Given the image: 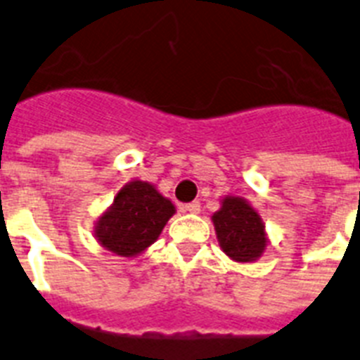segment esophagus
<instances>
[{"instance_id": "34e87169", "label": "esophagus", "mask_w": 360, "mask_h": 360, "mask_svg": "<svg viewBox=\"0 0 360 360\" xmlns=\"http://www.w3.org/2000/svg\"><path fill=\"white\" fill-rule=\"evenodd\" d=\"M181 210L188 212V214H199V212H201V202L193 201L188 202V205H183L181 206Z\"/></svg>"}]
</instances>
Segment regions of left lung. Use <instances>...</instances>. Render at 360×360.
<instances>
[{
  "label": "left lung",
  "mask_w": 360,
  "mask_h": 360,
  "mask_svg": "<svg viewBox=\"0 0 360 360\" xmlns=\"http://www.w3.org/2000/svg\"><path fill=\"white\" fill-rule=\"evenodd\" d=\"M219 246L236 262L257 261L266 250L264 223L246 199L228 195L212 215Z\"/></svg>",
  "instance_id": "left-lung-1"
}]
</instances>
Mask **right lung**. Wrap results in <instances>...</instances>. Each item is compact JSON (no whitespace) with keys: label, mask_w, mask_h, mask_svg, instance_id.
Returning <instances> with one entry per match:
<instances>
[{"label":"right lung","mask_w":360,"mask_h":360,"mask_svg":"<svg viewBox=\"0 0 360 360\" xmlns=\"http://www.w3.org/2000/svg\"><path fill=\"white\" fill-rule=\"evenodd\" d=\"M176 214L170 199L146 181H130L96 223L99 245L121 257H136L158 240L168 219Z\"/></svg>","instance_id":"obj_1"}]
</instances>
